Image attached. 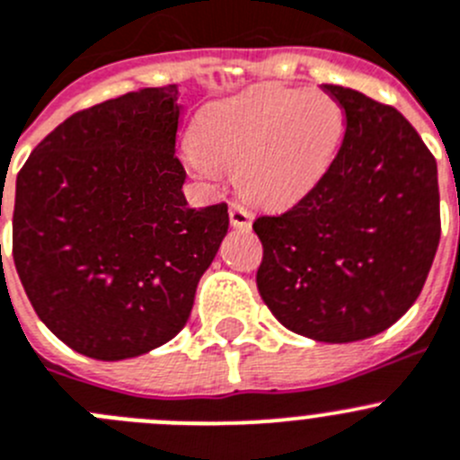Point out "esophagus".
Masks as SVG:
<instances>
[{
    "instance_id": "1",
    "label": "esophagus",
    "mask_w": 460,
    "mask_h": 460,
    "mask_svg": "<svg viewBox=\"0 0 460 460\" xmlns=\"http://www.w3.org/2000/svg\"><path fill=\"white\" fill-rule=\"evenodd\" d=\"M227 214H230V223H233V227H239V230H248V227H251V212L243 208L242 202H230Z\"/></svg>"
}]
</instances>
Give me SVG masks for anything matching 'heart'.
I'll use <instances>...</instances> for the list:
<instances>
[{
	"instance_id": "heart-1",
	"label": "heart",
	"mask_w": 460,
	"mask_h": 460,
	"mask_svg": "<svg viewBox=\"0 0 460 460\" xmlns=\"http://www.w3.org/2000/svg\"><path fill=\"white\" fill-rule=\"evenodd\" d=\"M344 128L342 107L328 93L255 86L198 113L187 164L208 182L221 180V168L237 171L243 196L288 208L322 182Z\"/></svg>"
}]
</instances>
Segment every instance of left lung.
<instances>
[{"mask_svg": "<svg viewBox=\"0 0 460 460\" xmlns=\"http://www.w3.org/2000/svg\"><path fill=\"white\" fill-rule=\"evenodd\" d=\"M347 118L322 182L288 212L260 217L258 289L303 337L344 344L393 326L417 301L440 242L438 166L394 107L323 84Z\"/></svg>", "mask_w": 460, "mask_h": 460, "instance_id": "left-lung-1", "label": "left lung"}]
</instances>
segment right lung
Here are the masks:
<instances>
[{"label":"right lung","mask_w":460,"mask_h":460,"mask_svg":"<svg viewBox=\"0 0 460 460\" xmlns=\"http://www.w3.org/2000/svg\"><path fill=\"white\" fill-rule=\"evenodd\" d=\"M178 86L73 113L15 182L13 260L40 322L77 353L125 360L187 323L227 233V205L189 208L175 157ZM2 217V202H0Z\"/></svg>","instance_id":"add662e5"}]
</instances>
